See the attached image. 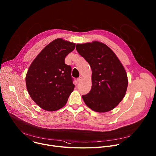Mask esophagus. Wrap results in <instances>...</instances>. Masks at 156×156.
I'll return each mask as SVG.
<instances>
[{"instance_id": "1", "label": "esophagus", "mask_w": 156, "mask_h": 156, "mask_svg": "<svg viewBox=\"0 0 156 156\" xmlns=\"http://www.w3.org/2000/svg\"><path fill=\"white\" fill-rule=\"evenodd\" d=\"M83 80V78L82 77H79L78 79H77V82L78 83H80Z\"/></svg>"}]
</instances>
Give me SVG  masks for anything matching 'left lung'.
Instances as JSON below:
<instances>
[{
	"mask_svg": "<svg viewBox=\"0 0 156 156\" xmlns=\"http://www.w3.org/2000/svg\"><path fill=\"white\" fill-rule=\"evenodd\" d=\"M76 49L92 70L91 90L82 96L86 105L96 112L112 110L123 99L127 89L124 67L114 52L101 42L77 44Z\"/></svg>",
	"mask_w": 156,
	"mask_h": 156,
	"instance_id": "8db88e82",
	"label": "left lung"
}]
</instances>
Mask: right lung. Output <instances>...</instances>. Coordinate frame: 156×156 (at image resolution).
<instances>
[{
	"mask_svg": "<svg viewBox=\"0 0 156 156\" xmlns=\"http://www.w3.org/2000/svg\"><path fill=\"white\" fill-rule=\"evenodd\" d=\"M75 43L57 38L46 46L30 64L26 76L29 94L42 109L54 112L64 107L75 85L66 57Z\"/></svg>",
	"mask_w": 156,
	"mask_h": 156,
	"instance_id": "obj_1",
	"label": "right lung"
}]
</instances>
